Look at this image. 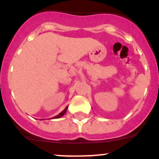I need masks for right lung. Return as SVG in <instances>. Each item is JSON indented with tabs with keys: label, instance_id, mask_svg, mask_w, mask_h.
Masks as SVG:
<instances>
[{
	"label": "right lung",
	"instance_id": "obj_1",
	"mask_svg": "<svg viewBox=\"0 0 159 159\" xmlns=\"http://www.w3.org/2000/svg\"><path fill=\"white\" fill-rule=\"evenodd\" d=\"M67 107H66V108H65V109H64V111H61V112H60V113L59 114L58 116H54V117H53L52 119H59V118L62 117V116H64V114L66 113V111H67Z\"/></svg>",
	"mask_w": 159,
	"mask_h": 159
}]
</instances>
